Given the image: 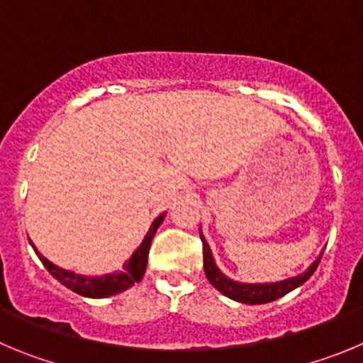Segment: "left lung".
Listing matches in <instances>:
<instances>
[{"mask_svg":"<svg viewBox=\"0 0 363 363\" xmlns=\"http://www.w3.org/2000/svg\"><path fill=\"white\" fill-rule=\"evenodd\" d=\"M201 240H202V253H204V273L206 279L210 280L211 286L220 291L222 295L228 296L231 300H237V302L242 303H251V306H257V303H267L273 302V300L280 298V296L287 295L289 291L296 289V287L302 286L306 280H309V277L313 275L318 267L320 259H322V253H320L318 259L311 264L306 271H302L300 275L289 277V279L279 280V282H264V284H247V282H238V280L230 279L218 269V266L215 264L213 255H211L210 244L206 242L204 235L201 231Z\"/></svg>","mask_w":363,"mask_h":363,"instance_id":"1","label":"left lung"}]
</instances>
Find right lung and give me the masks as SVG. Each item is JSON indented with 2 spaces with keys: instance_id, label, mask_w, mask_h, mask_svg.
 Instances as JSON below:
<instances>
[{
  "instance_id": "obj_1",
  "label": "right lung",
  "mask_w": 363,
  "mask_h": 363,
  "mask_svg": "<svg viewBox=\"0 0 363 363\" xmlns=\"http://www.w3.org/2000/svg\"><path fill=\"white\" fill-rule=\"evenodd\" d=\"M164 215L166 213H161L152 222L148 233L143 238L141 246L133 251L132 257H130V259L126 260L125 266H123V269L113 271V273H106V275H79V273H74V271L70 269H63V267L55 266V264L50 262L47 257H43V255L39 253L38 247L34 246L32 240H28V242L34 247L35 255H38L39 260L43 262V266L47 267L48 273H50L54 279L60 280L65 287H68V289H72V291L77 293V295L81 296H88V298H106V296L126 291V289H130L135 282H141L143 275H145L146 271V264H148V251L150 246H152V238L153 235H155V231H157V228L162 224V220H164Z\"/></svg>"
}]
</instances>
